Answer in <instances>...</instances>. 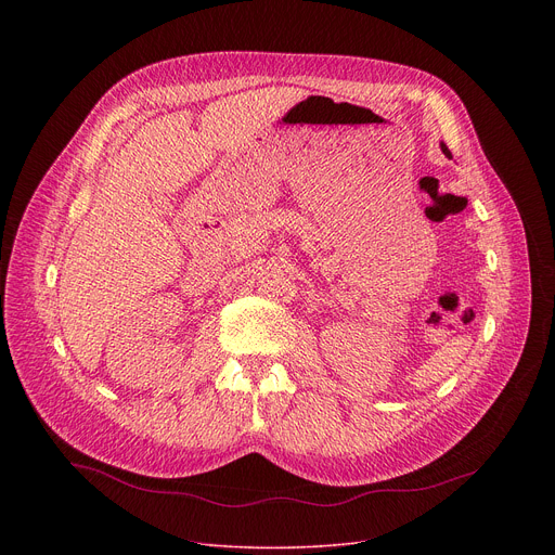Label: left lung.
I'll return each mask as SVG.
<instances>
[{"mask_svg": "<svg viewBox=\"0 0 555 555\" xmlns=\"http://www.w3.org/2000/svg\"><path fill=\"white\" fill-rule=\"evenodd\" d=\"M441 151H443V153H446V155H448V157H452V155H450V151H448V146H446V144H443V142H441Z\"/></svg>", "mask_w": 555, "mask_h": 555, "instance_id": "8db88e82", "label": "left lung"}]
</instances>
